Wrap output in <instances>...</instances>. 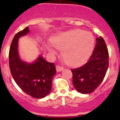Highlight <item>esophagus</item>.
Returning <instances> with one entry per match:
<instances>
[{
	"instance_id": "34e87169",
	"label": "esophagus",
	"mask_w": 120,
	"mask_h": 120,
	"mask_svg": "<svg viewBox=\"0 0 120 120\" xmlns=\"http://www.w3.org/2000/svg\"><path fill=\"white\" fill-rule=\"evenodd\" d=\"M64 68L62 67L59 66V65H57L56 67V71L57 72H59V71H61L63 70Z\"/></svg>"
}]
</instances>
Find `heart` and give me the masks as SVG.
I'll return each instance as SVG.
<instances>
[{
	"mask_svg": "<svg viewBox=\"0 0 120 120\" xmlns=\"http://www.w3.org/2000/svg\"><path fill=\"white\" fill-rule=\"evenodd\" d=\"M53 47L62 50V56L65 63L70 66H78L87 61L94 50L95 39L91 33L76 29L59 33L51 40ZM53 56L56 51L51 45L47 47Z\"/></svg>",
	"mask_w": 120,
	"mask_h": 120,
	"instance_id": "1",
	"label": "heart"
}]
</instances>
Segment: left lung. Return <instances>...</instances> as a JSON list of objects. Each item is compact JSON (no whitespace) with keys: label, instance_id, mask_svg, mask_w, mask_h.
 I'll use <instances>...</instances> for the list:
<instances>
[{"label":"left lung","instance_id":"obj_1","mask_svg":"<svg viewBox=\"0 0 120 120\" xmlns=\"http://www.w3.org/2000/svg\"><path fill=\"white\" fill-rule=\"evenodd\" d=\"M96 45L88 62L81 67L71 69L73 84L82 94L93 92L100 85L109 67V54L101 37L96 38Z\"/></svg>","mask_w":120,"mask_h":120}]
</instances>
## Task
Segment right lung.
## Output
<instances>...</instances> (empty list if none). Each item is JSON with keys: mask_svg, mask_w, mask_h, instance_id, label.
<instances>
[{"mask_svg": "<svg viewBox=\"0 0 120 120\" xmlns=\"http://www.w3.org/2000/svg\"><path fill=\"white\" fill-rule=\"evenodd\" d=\"M29 32V27H26L14 37L9 49V68L14 80L24 93L34 98H42L51 91L53 77L56 71L54 64L44 60L41 55L32 62L21 59L19 38Z\"/></svg>", "mask_w": 120, "mask_h": 120, "instance_id": "obj_1", "label": "right lung"}]
</instances>
